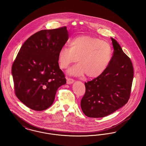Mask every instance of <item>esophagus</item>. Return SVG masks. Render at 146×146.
<instances>
[{
	"instance_id": "esophagus-1",
	"label": "esophagus",
	"mask_w": 146,
	"mask_h": 146,
	"mask_svg": "<svg viewBox=\"0 0 146 146\" xmlns=\"http://www.w3.org/2000/svg\"><path fill=\"white\" fill-rule=\"evenodd\" d=\"M73 82H74V80L73 79H71L69 78H67V84H72Z\"/></svg>"
}]
</instances>
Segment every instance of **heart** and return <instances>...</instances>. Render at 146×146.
I'll return each instance as SVG.
<instances>
[{"label": "heart", "instance_id": "heart-1", "mask_svg": "<svg viewBox=\"0 0 146 146\" xmlns=\"http://www.w3.org/2000/svg\"><path fill=\"white\" fill-rule=\"evenodd\" d=\"M70 48L63 46L58 53L60 68L66 69L77 60V65L69 69L70 75L88 77L100 76L108 66L112 57L110 44L90 36H80L70 41Z\"/></svg>", "mask_w": 146, "mask_h": 146}]
</instances>
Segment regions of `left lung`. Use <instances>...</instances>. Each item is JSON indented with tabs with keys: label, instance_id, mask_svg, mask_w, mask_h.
Listing matches in <instances>:
<instances>
[{
	"label": "left lung",
	"instance_id": "1",
	"mask_svg": "<svg viewBox=\"0 0 146 146\" xmlns=\"http://www.w3.org/2000/svg\"><path fill=\"white\" fill-rule=\"evenodd\" d=\"M113 52L103 73L85 83L86 93L80 106L89 117L106 116L128 102L133 78L132 62L117 42L111 38Z\"/></svg>",
	"mask_w": 146,
	"mask_h": 146
}]
</instances>
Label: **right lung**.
Wrapping results in <instances>:
<instances>
[{
  "label": "right lung",
  "instance_id": "obj_1",
  "mask_svg": "<svg viewBox=\"0 0 146 146\" xmlns=\"http://www.w3.org/2000/svg\"><path fill=\"white\" fill-rule=\"evenodd\" d=\"M67 27L43 30L23 44L12 65L15 95L26 106L42 111L53 103L58 88L66 83L58 53L68 39Z\"/></svg>",
  "mask_w": 146,
  "mask_h": 146
}]
</instances>
